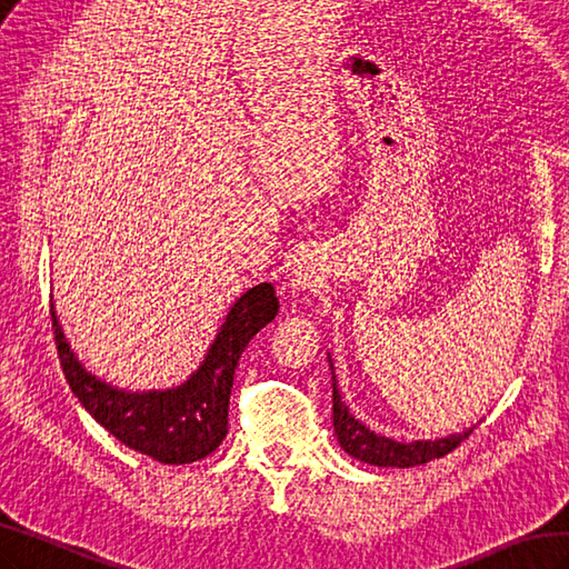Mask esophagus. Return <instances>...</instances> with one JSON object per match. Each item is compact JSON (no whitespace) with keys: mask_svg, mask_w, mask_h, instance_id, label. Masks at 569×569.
I'll use <instances>...</instances> for the list:
<instances>
[{"mask_svg":"<svg viewBox=\"0 0 569 569\" xmlns=\"http://www.w3.org/2000/svg\"><path fill=\"white\" fill-rule=\"evenodd\" d=\"M318 282H321V268H318V262L311 256L301 258L292 270V287L299 289V292H307V289L318 287Z\"/></svg>","mask_w":569,"mask_h":569,"instance_id":"1","label":"esophagus"}]
</instances>
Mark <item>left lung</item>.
<instances>
[{
	"label": "left lung",
	"instance_id": "1",
	"mask_svg": "<svg viewBox=\"0 0 569 569\" xmlns=\"http://www.w3.org/2000/svg\"><path fill=\"white\" fill-rule=\"evenodd\" d=\"M332 427H336L340 447L350 456H355V459L371 466H391V468L393 466L410 468V466L429 463L432 459H441V456H447L456 447H461V441L473 435L476 429L470 427L461 435H451L435 441H410V445H400V441L369 432L362 422L352 418L338 393L336 379H332Z\"/></svg>",
	"mask_w": 569,
	"mask_h": 569
}]
</instances>
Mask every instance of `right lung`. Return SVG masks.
Masks as SVG:
<instances>
[{
    "label": "right lung",
    "mask_w": 569,
    "mask_h": 569,
    "mask_svg": "<svg viewBox=\"0 0 569 569\" xmlns=\"http://www.w3.org/2000/svg\"><path fill=\"white\" fill-rule=\"evenodd\" d=\"M280 309L274 287L262 282L233 303L204 365L176 391L124 393L79 365L50 309L54 350L69 389L91 418L124 447L161 463H192L210 456L229 429V393L246 345Z\"/></svg>",
    "instance_id": "add662e5"
}]
</instances>
